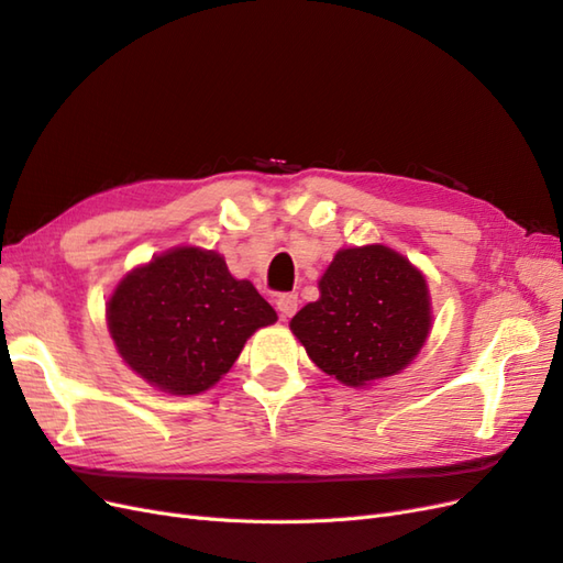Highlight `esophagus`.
<instances>
[{
  "mask_svg": "<svg viewBox=\"0 0 563 563\" xmlns=\"http://www.w3.org/2000/svg\"><path fill=\"white\" fill-rule=\"evenodd\" d=\"M276 305H278V311L283 313V319H290V316L297 311V307H299V297L295 295V292H285V295H280L278 299H276Z\"/></svg>",
  "mask_w": 563,
  "mask_h": 563,
  "instance_id": "obj_1",
  "label": "esophagus"
}]
</instances>
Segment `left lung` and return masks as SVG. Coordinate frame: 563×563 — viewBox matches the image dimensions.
Wrapping results in <instances>:
<instances>
[{
  "instance_id": "left-lung-1",
  "label": "left lung",
  "mask_w": 563,
  "mask_h": 563,
  "mask_svg": "<svg viewBox=\"0 0 563 563\" xmlns=\"http://www.w3.org/2000/svg\"><path fill=\"white\" fill-rule=\"evenodd\" d=\"M319 290V301L297 311L290 328L328 376L362 387L395 376L423 347L428 287L401 254L383 244L342 250Z\"/></svg>"
}]
</instances>
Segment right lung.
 Returning a JSON list of instances; mask_svg holds the SVG:
<instances>
[{"mask_svg": "<svg viewBox=\"0 0 563 563\" xmlns=\"http://www.w3.org/2000/svg\"><path fill=\"white\" fill-rule=\"evenodd\" d=\"M109 333L137 376L170 395L219 383L256 328L278 321L250 280H235L216 252L178 247L119 283Z\"/></svg>", "mask_w": 563, "mask_h": 563, "instance_id": "obj_1", "label": "right lung"}]
</instances>
